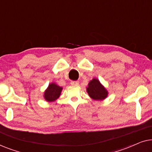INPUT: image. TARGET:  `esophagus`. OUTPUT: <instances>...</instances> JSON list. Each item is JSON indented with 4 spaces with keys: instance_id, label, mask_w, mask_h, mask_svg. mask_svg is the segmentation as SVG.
I'll return each mask as SVG.
<instances>
[{
    "instance_id": "1",
    "label": "esophagus",
    "mask_w": 152,
    "mask_h": 152,
    "mask_svg": "<svg viewBox=\"0 0 152 152\" xmlns=\"http://www.w3.org/2000/svg\"><path fill=\"white\" fill-rule=\"evenodd\" d=\"M70 84L77 86V85L79 84V82H78V81H71V82H70Z\"/></svg>"
}]
</instances>
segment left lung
<instances>
[{
	"label": "left lung",
	"mask_w": 152,
	"mask_h": 152,
	"mask_svg": "<svg viewBox=\"0 0 152 152\" xmlns=\"http://www.w3.org/2000/svg\"><path fill=\"white\" fill-rule=\"evenodd\" d=\"M87 88L89 96L95 100H102L105 99L108 95V92L104 86L99 83L97 79H93L89 82Z\"/></svg>",
	"instance_id": "8db88e82"
}]
</instances>
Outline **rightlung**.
Instances as JSON below:
<instances>
[{
  "label": "right lung",
  "instance_id": "right-lung-1",
  "mask_svg": "<svg viewBox=\"0 0 152 152\" xmlns=\"http://www.w3.org/2000/svg\"><path fill=\"white\" fill-rule=\"evenodd\" d=\"M62 88L57 84H50L49 85L48 88L47 90L45 91L44 93V97L45 100L48 102H53L55 99H57L58 97H59L60 94H61Z\"/></svg>",
  "mask_w": 152,
  "mask_h": 152
}]
</instances>
